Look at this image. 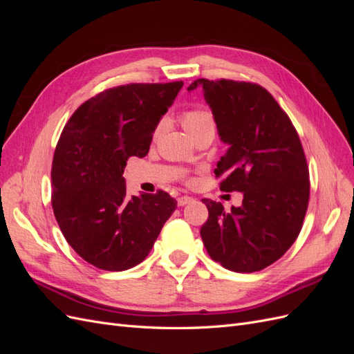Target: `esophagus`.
Here are the masks:
<instances>
[{
  "label": "esophagus",
  "mask_w": 354,
  "mask_h": 354,
  "mask_svg": "<svg viewBox=\"0 0 354 354\" xmlns=\"http://www.w3.org/2000/svg\"><path fill=\"white\" fill-rule=\"evenodd\" d=\"M194 201V198L192 196H180L178 199H177V203H178V207H185V205H187L189 202H192Z\"/></svg>",
  "instance_id": "obj_1"
}]
</instances>
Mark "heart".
Instances as JSON below:
<instances>
[{
    "instance_id": "obj_1",
    "label": "heart",
    "mask_w": 354,
    "mask_h": 354,
    "mask_svg": "<svg viewBox=\"0 0 354 354\" xmlns=\"http://www.w3.org/2000/svg\"><path fill=\"white\" fill-rule=\"evenodd\" d=\"M181 124H183L185 130L189 133L190 137H196L205 131H214L216 130V121L209 111L194 108L187 109L181 113ZM164 121H160L156 127V134L162 130Z\"/></svg>"
}]
</instances>
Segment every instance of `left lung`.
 <instances>
[{
    "label": "left lung",
    "instance_id": "obj_1",
    "mask_svg": "<svg viewBox=\"0 0 354 354\" xmlns=\"http://www.w3.org/2000/svg\"><path fill=\"white\" fill-rule=\"evenodd\" d=\"M227 152L214 173L220 189L241 192V207L224 211L203 199L208 220L201 238L214 261L238 273L259 272L289 250L308 205V168L288 115L263 87L232 80H196Z\"/></svg>",
    "mask_w": 354,
    "mask_h": 354
}]
</instances>
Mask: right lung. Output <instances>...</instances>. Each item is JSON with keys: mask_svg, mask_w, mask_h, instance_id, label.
Segmentation results:
<instances>
[{"mask_svg": "<svg viewBox=\"0 0 354 354\" xmlns=\"http://www.w3.org/2000/svg\"><path fill=\"white\" fill-rule=\"evenodd\" d=\"M183 81L128 84L82 103L65 125L51 168L53 211L63 236L102 270L142 263L177 208L167 192L127 196L130 156L147 155Z\"/></svg>", "mask_w": 354, "mask_h": 354, "instance_id": "right-lung-1", "label": "right lung"}]
</instances>
